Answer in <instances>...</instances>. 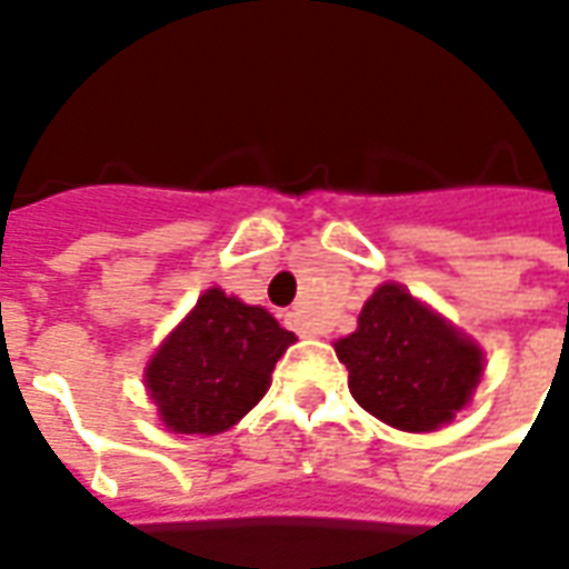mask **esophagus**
Wrapping results in <instances>:
<instances>
[{"label":"esophagus","mask_w":569,"mask_h":569,"mask_svg":"<svg viewBox=\"0 0 569 569\" xmlns=\"http://www.w3.org/2000/svg\"><path fill=\"white\" fill-rule=\"evenodd\" d=\"M286 326L292 329V332L298 335H310L308 332V322H305V317L298 313V310H292V313H286Z\"/></svg>","instance_id":"1"}]
</instances>
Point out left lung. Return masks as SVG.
<instances>
[{
	"label": "left lung",
	"instance_id": "1",
	"mask_svg": "<svg viewBox=\"0 0 569 569\" xmlns=\"http://www.w3.org/2000/svg\"><path fill=\"white\" fill-rule=\"evenodd\" d=\"M335 353L350 393L369 415L406 432H432L472 399L481 347L429 310L406 286L383 283L359 313L357 332Z\"/></svg>",
	"mask_w": 569,
	"mask_h": 569
}]
</instances>
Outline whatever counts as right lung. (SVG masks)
<instances>
[{"label":"right lung","mask_w":569,"mask_h":569,"mask_svg":"<svg viewBox=\"0 0 569 569\" xmlns=\"http://www.w3.org/2000/svg\"><path fill=\"white\" fill-rule=\"evenodd\" d=\"M292 341L296 335L264 308L224 296L219 286L207 289L146 369L163 427L186 436L231 429L264 396Z\"/></svg>","instance_id":"obj_1"}]
</instances>
